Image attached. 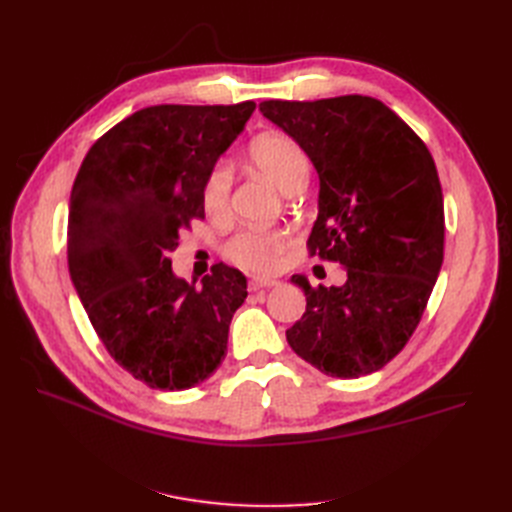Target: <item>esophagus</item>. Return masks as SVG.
Segmentation results:
<instances>
[{
  "mask_svg": "<svg viewBox=\"0 0 512 512\" xmlns=\"http://www.w3.org/2000/svg\"><path fill=\"white\" fill-rule=\"evenodd\" d=\"M277 284H280V282L271 280V277H252L250 286H247V288H250L252 292H256V290H260V288H273V286H277Z\"/></svg>",
  "mask_w": 512,
  "mask_h": 512,
  "instance_id": "34e87169",
  "label": "esophagus"
}]
</instances>
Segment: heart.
<instances>
[{
	"instance_id": "b5f03b06",
	"label": "heart",
	"mask_w": 512,
	"mask_h": 512,
	"mask_svg": "<svg viewBox=\"0 0 512 512\" xmlns=\"http://www.w3.org/2000/svg\"><path fill=\"white\" fill-rule=\"evenodd\" d=\"M250 162L284 194L303 190L312 170L307 151L292 136L282 132L258 136L250 145ZM230 185V168L224 162L211 166L203 183V205L211 215H222L228 209ZM288 243L290 232L286 228H243L226 243L224 250L226 256L243 269L271 271L277 267Z\"/></svg>"
}]
</instances>
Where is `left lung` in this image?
I'll list each match as a JSON object with an SVG mask.
<instances>
[{
    "mask_svg": "<svg viewBox=\"0 0 512 512\" xmlns=\"http://www.w3.org/2000/svg\"><path fill=\"white\" fill-rule=\"evenodd\" d=\"M260 113L312 160L318 218L309 254L346 267L342 286L312 288L286 331L303 361L333 378H361L401 352L421 322L444 258V200L425 143L367 96L267 100Z\"/></svg>",
    "mask_w": 512,
    "mask_h": 512,
    "instance_id": "left-lung-1",
    "label": "left lung"
}]
</instances>
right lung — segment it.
Here are the masks:
<instances>
[{
    "label": "right lung",
    "mask_w": 512,
    "mask_h": 512,
    "mask_svg": "<svg viewBox=\"0 0 512 512\" xmlns=\"http://www.w3.org/2000/svg\"><path fill=\"white\" fill-rule=\"evenodd\" d=\"M256 104L147 106L100 136L74 179L68 269L108 354L149 389L185 391L226 356L245 275L173 273L179 230L205 218L203 183Z\"/></svg>",
    "instance_id": "right-lung-1"
}]
</instances>
